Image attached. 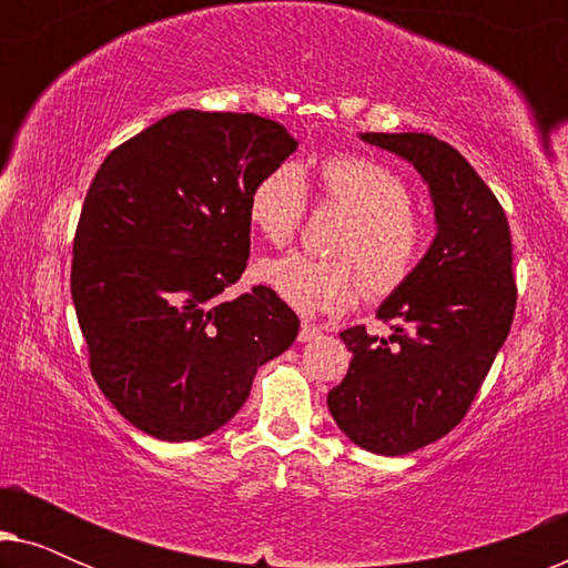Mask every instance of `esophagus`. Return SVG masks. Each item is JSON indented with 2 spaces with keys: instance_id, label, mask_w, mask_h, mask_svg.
<instances>
[{
  "instance_id": "34e87169",
  "label": "esophagus",
  "mask_w": 568,
  "mask_h": 568,
  "mask_svg": "<svg viewBox=\"0 0 568 568\" xmlns=\"http://www.w3.org/2000/svg\"><path fill=\"white\" fill-rule=\"evenodd\" d=\"M323 333V328L321 325H315V323H302V328H300V341L302 344H307V341H313V338H317Z\"/></svg>"
}]
</instances>
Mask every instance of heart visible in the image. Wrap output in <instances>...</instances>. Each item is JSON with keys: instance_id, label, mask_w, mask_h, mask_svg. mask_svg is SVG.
Here are the masks:
<instances>
[{"instance_id": "1", "label": "heart", "mask_w": 568, "mask_h": 568, "mask_svg": "<svg viewBox=\"0 0 568 568\" xmlns=\"http://www.w3.org/2000/svg\"><path fill=\"white\" fill-rule=\"evenodd\" d=\"M317 201L346 214L333 258L286 253L258 263V278L297 313H338L367 290L398 292L422 266L429 222L410 204V189L383 162L364 154H331L317 165ZM307 212L305 178L278 165L253 185L247 220L271 245H290Z\"/></svg>"}]
</instances>
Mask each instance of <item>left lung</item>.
<instances>
[{"mask_svg":"<svg viewBox=\"0 0 568 568\" xmlns=\"http://www.w3.org/2000/svg\"><path fill=\"white\" fill-rule=\"evenodd\" d=\"M429 185L437 235L416 274L377 310L390 336L341 333L352 352L328 410L354 445L406 455L453 432L509 336L517 305L507 214L455 146L432 134H359Z\"/></svg>","mask_w":568,"mask_h":568,"instance_id":"obj_1","label":"left lung"}]
</instances>
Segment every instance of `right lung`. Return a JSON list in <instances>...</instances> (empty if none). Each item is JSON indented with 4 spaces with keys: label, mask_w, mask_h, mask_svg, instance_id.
<instances>
[{
    "label": "right lung",
    "mask_w": 568,
    "mask_h": 568,
    "mask_svg": "<svg viewBox=\"0 0 568 568\" xmlns=\"http://www.w3.org/2000/svg\"><path fill=\"white\" fill-rule=\"evenodd\" d=\"M297 150L255 113H170L108 154L74 232L72 300L90 372L150 437L212 434L300 317L268 286L222 292L251 255L247 199Z\"/></svg>",
    "instance_id": "right-lung-1"
}]
</instances>
